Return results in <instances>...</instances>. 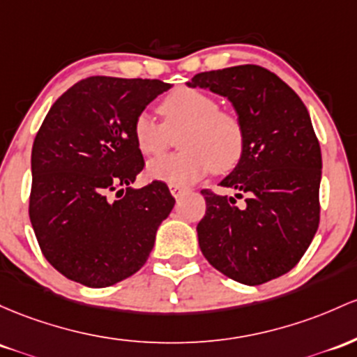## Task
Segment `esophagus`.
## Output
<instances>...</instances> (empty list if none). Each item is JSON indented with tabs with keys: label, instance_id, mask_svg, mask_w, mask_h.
I'll return each mask as SVG.
<instances>
[{
	"label": "esophagus",
	"instance_id": "obj_1",
	"mask_svg": "<svg viewBox=\"0 0 357 357\" xmlns=\"http://www.w3.org/2000/svg\"><path fill=\"white\" fill-rule=\"evenodd\" d=\"M169 190H171L172 197H174V198H178V197H181L183 193H185V191H186V188H183V186H178V185H169Z\"/></svg>",
	"mask_w": 357,
	"mask_h": 357
}]
</instances>
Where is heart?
<instances>
[{
    "label": "heart",
    "instance_id": "1",
    "mask_svg": "<svg viewBox=\"0 0 357 357\" xmlns=\"http://www.w3.org/2000/svg\"><path fill=\"white\" fill-rule=\"evenodd\" d=\"M162 121L142 112L132 125L135 146L144 155H158L178 136L181 152L149 162L151 178L169 185L185 186L208 172L225 174L236 169L244 158V121L237 113L222 109L220 101L197 88L172 89L158 105Z\"/></svg>",
    "mask_w": 357,
    "mask_h": 357
}]
</instances>
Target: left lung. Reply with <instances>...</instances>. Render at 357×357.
Returning a JSON list of instances; mask_svg holds the SVG:
<instances>
[{"label":"left lung","instance_id":"8db88e82","mask_svg":"<svg viewBox=\"0 0 357 357\" xmlns=\"http://www.w3.org/2000/svg\"><path fill=\"white\" fill-rule=\"evenodd\" d=\"M188 86L229 98L248 137L244 158L220 183L236 197L202 190L199 249L230 280L271 281L298 264L319 229L322 155L308 109L283 79L254 64L199 73Z\"/></svg>","mask_w":357,"mask_h":357}]
</instances>
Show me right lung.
<instances>
[{"mask_svg": "<svg viewBox=\"0 0 357 357\" xmlns=\"http://www.w3.org/2000/svg\"><path fill=\"white\" fill-rule=\"evenodd\" d=\"M169 88L159 79L86 77L38 128L29 215L44 257L68 280L105 288L146 264L176 199L162 181L130 188L146 166L132 125Z\"/></svg>", "mask_w": 357, "mask_h": 357, "instance_id": "right-lung-1", "label": "right lung"}]
</instances>
